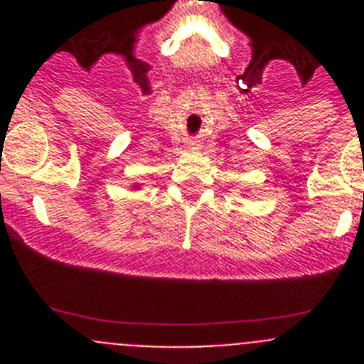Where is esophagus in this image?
Instances as JSON below:
<instances>
[{
  "label": "esophagus",
  "instance_id": "obj_1",
  "mask_svg": "<svg viewBox=\"0 0 364 364\" xmlns=\"http://www.w3.org/2000/svg\"><path fill=\"white\" fill-rule=\"evenodd\" d=\"M193 149H195V147H193Z\"/></svg>",
  "mask_w": 364,
  "mask_h": 364
}]
</instances>
